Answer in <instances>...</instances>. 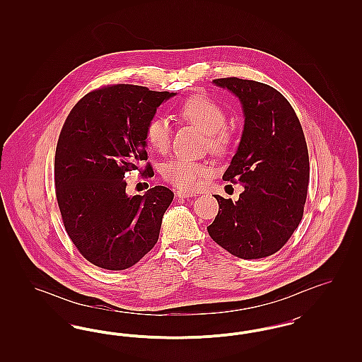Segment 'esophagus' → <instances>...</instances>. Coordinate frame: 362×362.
<instances>
[{"instance_id": "1", "label": "esophagus", "mask_w": 362, "mask_h": 362, "mask_svg": "<svg viewBox=\"0 0 362 362\" xmlns=\"http://www.w3.org/2000/svg\"><path fill=\"white\" fill-rule=\"evenodd\" d=\"M176 197L177 198H189V197H195V194L192 191H187V189H177Z\"/></svg>"}]
</instances>
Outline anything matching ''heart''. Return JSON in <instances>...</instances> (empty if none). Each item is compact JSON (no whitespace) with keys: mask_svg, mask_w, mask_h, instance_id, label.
<instances>
[{"mask_svg":"<svg viewBox=\"0 0 362 362\" xmlns=\"http://www.w3.org/2000/svg\"><path fill=\"white\" fill-rule=\"evenodd\" d=\"M179 114L185 121L192 123L207 134L209 148L218 155L225 153L232 145V133L225 126L226 112L220 104L206 96L195 95L180 105ZM173 129L167 118L153 117L146 124V141L152 149L165 152L170 146ZM213 173V167L207 163L192 161L189 158H173L161 168V176L182 189H198L205 177Z\"/></svg>","mask_w":362,"mask_h":362,"instance_id":"1","label":"heart"}]
</instances>
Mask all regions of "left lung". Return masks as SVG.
I'll return each mask as SVG.
<instances>
[{"label":"left lung","mask_w":362,"mask_h":362,"mask_svg":"<svg viewBox=\"0 0 362 362\" xmlns=\"http://www.w3.org/2000/svg\"><path fill=\"white\" fill-rule=\"evenodd\" d=\"M213 84L240 100L243 134L223 179L244 191L236 202L214 195L220 209L207 232L238 258H266L285 245L303 218L310 182L303 127L273 86L238 77Z\"/></svg>","instance_id":"obj_1"}]
</instances>
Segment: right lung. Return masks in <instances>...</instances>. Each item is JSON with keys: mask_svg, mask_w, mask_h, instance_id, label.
<instances>
[{"mask_svg": "<svg viewBox=\"0 0 362 362\" xmlns=\"http://www.w3.org/2000/svg\"><path fill=\"white\" fill-rule=\"evenodd\" d=\"M175 95L104 86L86 93L64 123L54 163L57 201L73 244L98 267L129 269L158 240L173 191L156 186L129 197L123 177L148 160L146 124ZM144 173L153 170L146 165Z\"/></svg>", "mask_w": 362, "mask_h": 362, "instance_id": "1", "label": "right lung"}]
</instances>
